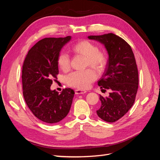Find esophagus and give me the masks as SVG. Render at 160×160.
<instances>
[{
    "instance_id": "34e87169",
    "label": "esophagus",
    "mask_w": 160,
    "mask_h": 160,
    "mask_svg": "<svg viewBox=\"0 0 160 160\" xmlns=\"http://www.w3.org/2000/svg\"><path fill=\"white\" fill-rule=\"evenodd\" d=\"M75 94H84L86 93V91L85 90H81V89H75Z\"/></svg>"
}]
</instances>
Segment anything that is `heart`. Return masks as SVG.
Listing matches in <instances>:
<instances>
[{
    "mask_svg": "<svg viewBox=\"0 0 160 160\" xmlns=\"http://www.w3.org/2000/svg\"><path fill=\"white\" fill-rule=\"evenodd\" d=\"M71 51L75 55L85 57V66H90L98 71H102L107 63L108 58L105 52L99 50L93 42L88 40L79 41L71 47ZM57 65L63 71L70 67V57L67 53L61 52L57 59ZM97 79L96 72L91 69L84 71H73L65 77L66 83L72 88L86 89L89 88L92 82Z\"/></svg>",
    "mask_w": 160,
    "mask_h": 160,
    "instance_id": "heart-1",
    "label": "heart"
}]
</instances>
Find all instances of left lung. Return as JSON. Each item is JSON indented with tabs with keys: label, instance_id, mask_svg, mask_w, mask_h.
<instances>
[{
	"label": "left lung",
	"instance_id": "8db88e82",
	"mask_svg": "<svg viewBox=\"0 0 160 160\" xmlns=\"http://www.w3.org/2000/svg\"><path fill=\"white\" fill-rule=\"evenodd\" d=\"M88 38L102 43L109 54L98 85L101 89H110L111 93L106 98L99 96L101 105L97 113L105 122L113 123L126 114L135 102L139 83L136 61L130 45L115 34Z\"/></svg>",
	"mask_w": 160,
	"mask_h": 160
}]
</instances>
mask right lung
I'll use <instances>...</instances> for the list:
<instances>
[{"instance_id": "right-lung-1", "label": "right lung", "mask_w": 160, "mask_h": 160, "mask_svg": "<svg viewBox=\"0 0 160 160\" xmlns=\"http://www.w3.org/2000/svg\"><path fill=\"white\" fill-rule=\"evenodd\" d=\"M71 36L45 38L28 51L22 68L24 99L32 114L42 122L55 123L69 112L74 91L65 89L60 94L51 90L52 79H57L59 69L57 56ZM55 80V79H54Z\"/></svg>"}]
</instances>
